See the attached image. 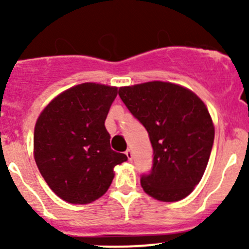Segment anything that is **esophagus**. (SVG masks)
Listing matches in <instances>:
<instances>
[{
    "label": "esophagus",
    "instance_id": "obj_1",
    "mask_svg": "<svg viewBox=\"0 0 249 249\" xmlns=\"http://www.w3.org/2000/svg\"><path fill=\"white\" fill-rule=\"evenodd\" d=\"M125 154H126L127 159H129L130 161H131V160H132V158H134V155H132V152H131V149H127L126 152H125Z\"/></svg>",
    "mask_w": 249,
    "mask_h": 249
}]
</instances>
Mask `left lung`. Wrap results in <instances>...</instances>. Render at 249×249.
I'll list each match as a JSON object with an SVG mask.
<instances>
[{
    "instance_id": "1",
    "label": "left lung",
    "mask_w": 249,
    "mask_h": 249,
    "mask_svg": "<svg viewBox=\"0 0 249 249\" xmlns=\"http://www.w3.org/2000/svg\"><path fill=\"white\" fill-rule=\"evenodd\" d=\"M119 96L152 143V170L141 176L143 190L160 201L184 199L201 180L214 141L205 104L190 90L165 82L120 88Z\"/></svg>"
}]
</instances>
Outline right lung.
<instances>
[{
	"mask_svg": "<svg viewBox=\"0 0 249 249\" xmlns=\"http://www.w3.org/2000/svg\"><path fill=\"white\" fill-rule=\"evenodd\" d=\"M118 89L83 83L55 97L35 126L34 152L50 189L70 203L101 197L112 183L115 165L126 161L110 149L105 120Z\"/></svg>",
	"mask_w": 249,
	"mask_h": 249,
	"instance_id": "1",
	"label": "right lung"
}]
</instances>
